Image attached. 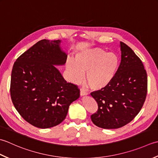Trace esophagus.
I'll list each match as a JSON object with an SVG mask.
<instances>
[{
  "label": "esophagus",
  "mask_w": 158,
  "mask_h": 158,
  "mask_svg": "<svg viewBox=\"0 0 158 158\" xmlns=\"http://www.w3.org/2000/svg\"><path fill=\"white\" fill-rule=\"evenodd\" d=\"M80 96H85L87 95V92L85 91L84 89H80Z\"/></svg>",
  "instance_id": "34e87169"
}]
</instances>
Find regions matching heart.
I'll list each match as a JSON object with an SVG mask.
<instances>
[{
    "label": "heart",
    "mask_w": 158,
    "mask_h": 158,
    "mask_svg": "<svg viewBox=\"0 0 158 158\" xmlns=\"http://www.w3.org/2000/svg\"><path fill=\"white\" fill-rule=\"evenodd\" d=\"M120 59L117 54L107 52L102 48H95L78 52L75 61L67 60L66 69L71 80L78 82L85 73V81L89 87L98 91L110 85L118 72Z\"/></svg>",
    "instance_id": "b5f03b06"
}]
</instances>
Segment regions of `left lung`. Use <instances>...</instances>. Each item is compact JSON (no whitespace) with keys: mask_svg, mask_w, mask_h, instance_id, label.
I'll use <instances>...</instances> for the list:
<instances>
[{"mask_svg":"<svg viewBox=\"0 0 158 158\" xmlns=\"http://www.w3.org/2000/svg\"><path fill=\"white\" fill-rule=\"evenodd\" d=\"M120 47L121 60L114 78L107 87L91 93L98 105L91 121L104 129H117L130 123L147 96V75L142 61L123 42Z\"/></svg>","mask_w":158,"mask_h":158,"instance_id":"left-lung-1","label":"left lung"}]
</instances>
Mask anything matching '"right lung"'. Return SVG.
Wrapping results in <instances>:
<instances>
[{"instance_id":"right-lung-1","label":"right lung","mask_w":158,"mask_h":158,"mask_svg":"<svg viewBox=\"0 0 158 158\" xmlns=\"http://www.w3.org/2000/svg\"><path fill=\"white\" fill-rule=\"evenodd\" d=\"M60 42L38 41L18 58L12 69L13 104L25 121L38 128L60 124L80 97L78 86L67 82L55 67L65 65L67 57Z\"/></svg>"}]
</instances>
